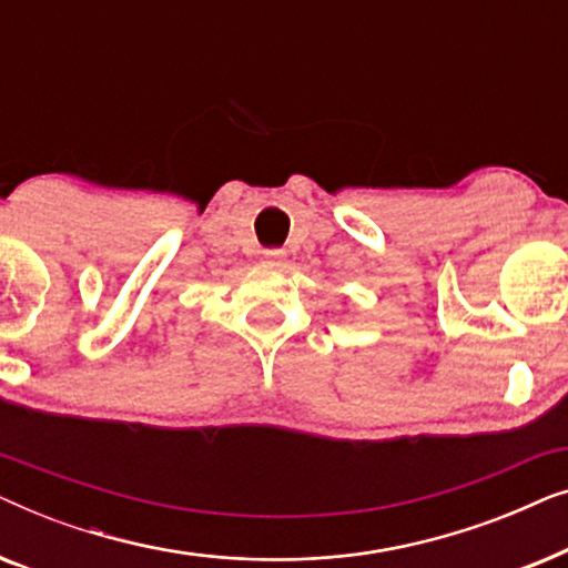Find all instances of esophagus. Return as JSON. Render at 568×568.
<instances>
[{"mask_svg": "<svg viewBox=\"0 0 568 568\" xmlns=\"http://www.w3.org/2000/svg\"><path fill=\"white\" fill-rule=\"evenodd\" d=\"M266 261L268 263H282L284 261V251H266Z\"/></svg>", "mask_w": 568, "mask_h": 568, "instance_id": "1", "label": "esophagus"}]
</instances>
